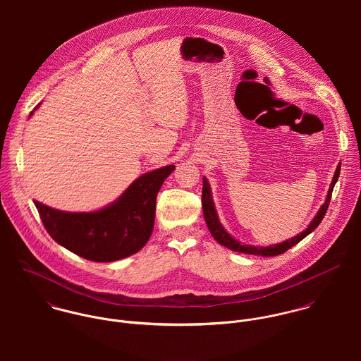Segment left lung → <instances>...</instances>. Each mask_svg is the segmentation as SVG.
I'll return each instance as SVG.
<instances>
[{"label":"left lung","mask_w":361,"mask_h":361,"mask_svg":"<svg viewBox=\"0 0 361 361\" xmlns=\"http://www.w3.org/2000/svg\"><path fill=\"white\" fill-rule=\"evenodd\" d=\"M339 173H341V164L338 165L336 171H335V175H334V179L331 182V186H329V190H328V196H326V200L325 203L322 204V207L319 208V211L317 212L315 218L311 221V224L309 225V228L306 231H303L300 235L292 238V239H288L285 240L283 243H279V245H274V246H268V247H256V246H246V245H240L238 240H235L224 228L222 225L219 224V219L216 216V211L214 208V203H212V197H211V190H209V185H208V180L206 178L203 179V195H202V204H203V212H204V219H206L207 226L212 235V238L222 246L231 249V250H235V252H239V253H246V255H258V256H262V257H272V256H278V255H282L285 253L286 250H289L290 247H293L295 245H298L300 240H303L309 233H311L322 221L328 207H329V202H331V196H332V190H334V186L335 183L338 182V178H339Z\"/></svg>","instance_id":"left-lung-1"}]
</instances>
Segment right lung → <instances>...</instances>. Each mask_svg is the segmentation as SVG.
<instances>
[{
	"label": "right lung",
	"instance_id": "obj_1",
	"mask_svg": "<svg viewBox=\"0 0 361 361\" xmlns=\"http://www.w3.org/2000/svg\"><path fill=\"white\" fill-rule=\"evenodd\" d=\"M173 169L175 165H166L142 175L115 203L100 211L63 212L39 202L35 206L46 231L58 245L90 261H116L137 253L150 239L155 199Z\"/></svg>",
	"mask_w": 361,
	"mask_h": 361
}]
</instances>
